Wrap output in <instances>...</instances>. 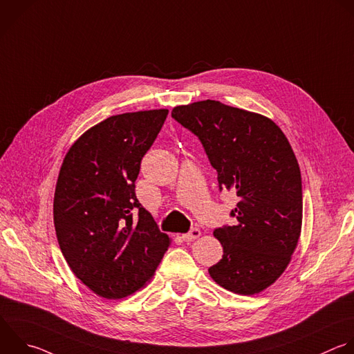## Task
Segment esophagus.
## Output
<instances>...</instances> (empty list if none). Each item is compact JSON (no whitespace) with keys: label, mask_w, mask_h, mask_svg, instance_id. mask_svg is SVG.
Returning a JSON list of instances; mask_svg holds the SVG:
<instances>
[{"label":"esophagus","mask_w":354,"mask_h":354,"mask_svg":"<svg viewBox=\"0 0 354 354\" xmlns=\"http://www.w3.org/2000/svg\"><path fill=\"white\" fill-rule=\"evenodd\" d=\"M200 234H201L200 229L193 227L189 233H183V234H182V239H183L185 242H193V241H196V239L200 236Z\"/></svg>","instance_id":"34e87169"}]
</instances>
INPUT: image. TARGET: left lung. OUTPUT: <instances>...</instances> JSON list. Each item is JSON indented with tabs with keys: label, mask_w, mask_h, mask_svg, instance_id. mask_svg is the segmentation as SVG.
Returning <instances> with one entry per match:
<instances>
[{
	"label": "left lung",
	"mask_w": 354,
	"mask_h": 354,
	"mask_svg": "<svg viewBox=\"0 0 354 354\" xmlns=\"http://www.w3.org/2000/svg\"><path fill=\"white\" fill-rule=\"evenodd\" d=\"M203 143L219 189L239 197L238 223L214 230L222 259L208 268L223 289L252 296L271 286L295 253L303 221L301 175L292 146L270 118L215 100L172 109Z\"/></svg>",
	"instance_id": "1"
}]
</instances>
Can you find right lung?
Segmentation results:
<instances>
[{
	"label": "right lung",
	"mask_w": 354,
	"mask_h": 354,
	"mask_svg": "<svg viewBox=\"0 0 354 354\" xmlns=\"http://www.w3.org/2000/svg\"><path fill=\"white\" fill-rule=\"evenodd\" d=\"M167 115L109 116L62 161L53 209L58 245L76 278L100 297L118 300L145 288L171 245L135 194L142 158Z\"/></svg>",
	"instance_id": "right-lung-1"
}]
</instances>
